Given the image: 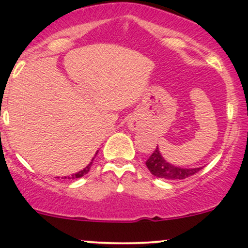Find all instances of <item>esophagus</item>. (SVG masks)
Returning <instances> with one entry per match:
<instances>
[{
  "instance_id": "1",
  "label": "esophagus",
  "mask_w": 248,
  "mask_h": 248,
  "mask_svg": "<svg viewBox=\"0 0 248 248\" xmlns=\"http://www.w3.org/2000/svg\"><path fill=\"white\" fill-rule=\"evenodd\" d=\"M138 126H140V125H138V123H136V122H131V123L129 124L130 130H132V131H135V130H138Z\"/></svg>"
}]
</instances>
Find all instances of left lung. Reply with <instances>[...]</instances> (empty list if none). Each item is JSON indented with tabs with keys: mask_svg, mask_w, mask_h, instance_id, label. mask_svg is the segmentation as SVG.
Listing matches in <instances>:
<instances>
[{
	"mask_svg": "<svg viewBox=\"0 0 248 248\" xmlns=\"http://www.w3.org/2000/svg\"><path fill=\"white\" fill-rule=\"evenodd\" d=\"M145 164L154 176L166 178V180H183V178H187L191 176V175L196 174V172H199L202 169L201 167L181 168L172 166V164H170L169 162H167L162 157L161 153L158 150V146L155 149L153 155L146 159Z\"/></svg>",
	"mask_w": 248,
	"mask_h": 248,
	"instance_id": "left-lung-1",
	"label": "left lung"
}]
</instances>
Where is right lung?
<instances>
[{
  "mask_svg": "<svg viewBox=\"0 0 248 248\" xmlns=\"http://www.w3.org/2000/svg\"><path fill=\"white\" fill-rule=\"evenodd\" d=\"M92 162H93V159H92ZM92 162H91V163H90L89 166H87L86 168H84V169L80 170V171H78V172H77V174H73V175H71V176H67V177L65 176V177H63V178H68V180H74V178H79V177L84 176V175H86L87 172L90 171V169H91Z\"/></svg>",
  "mask_w": 248,
  "mask_h": 248,
  "instance_id": "obj_1",
  "label": "right lung"
}]
</instances>
